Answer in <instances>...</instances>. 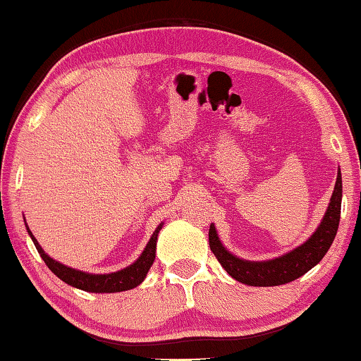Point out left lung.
Returning <instances> with one entry per match:
<instances>
[{
	"label": "left lung",
	"instance_id": "obj_1",
	"mask_svg": "<svg viewBox=\"0 0 361 361\" xmlns=\"http://www.w3.org/2000/svg\"><path fill=\"white\" fill-rule=\"evenodd\" d=\"M341 199H342V178L341 172L336 178L334 191L329 200L328 210L323 216L317 231L307 242L293 250L280 258L271 261H243L231 255L218 239L215 226H210L209 242L210 250L216 256L226 272L237 282L252 286H277L285 285L304 276L315 264H319L323 256L331 247L336 237L341 218Z\"/></svg>",
	"mask_w": 361,
	"mask_h": 361
}]
</instances>
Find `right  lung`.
Returning <instances> with one entry per match:
<instances>
[{"label":"right lung","mask_w":361,"mask_h":361,"mask_svg":"<svg viewBox=\"0 0 361 361\" xmlns=\"http://www.w3.org/2000/svg\"><path fill=\"white\" fill-rule=\"evenodd\" d=\"M161 228L162 224L157 226V229L154 231V234H152V237L149 239L148 245H146V248L143 250L142 256H140L133 264L122 269V271L113 272V274H103V276H99V274H97V276L95 274H85L81 271H76V269L60 264L59 261L49 258V256L44 253V250L41 248L38 240H36L32 232H30V229H28V234L32 237V240L35 243L36 250H38V253L41 255V258L44 259L46 266L51 269V271L56 274L60 280H63L65 283L76 286L79 290L90 291V293H118V291L135 288L137 285H140L145 280L146 274H148L149 267L152 266V262H154V258H156V240Z\"/></svg>","instance_id":"add662e5"}]
</instances>
